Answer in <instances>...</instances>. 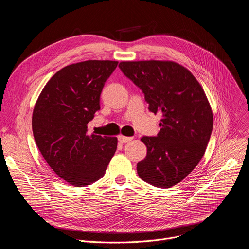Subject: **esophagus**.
<instances>
[{
    "label": "esophagus",
    "instance_id": "1",
    "mask_svg": "<svg viewBox=\"0 0 249 249\" xmlns=\"http://www.w3.org/2000/svg\"><path fill=\"white\" fill-rule=\"evenodd\" d=\"M133 138L132 137H126V136H119L118 137V140H119L121 143H127L129 141H131Z\"/></svg>",
    "mask_w": 249,
    "mask_h": 249
}]
</instances>
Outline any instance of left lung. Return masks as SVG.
Listing matches in <instances>:
<instances>
[{
	"mask_svg": "<svg viewBox=\"0 0 249 249\" xmlns=\"http://www.w3.org/2000/svg\"><path fill=\"white\" fill-rule=\"evenodd\" d=\"M122 72L144 94L150 112L161 113L160 131L143 136L146 158L137 163L142 180L167 189L198 165L213 129L205 91L189 70L174 61H122Z\"/></svg>",
	"mask_w": 249,
	"mask_h": 249,
	"instance_id": "8db88e82",
	"label": "left lung"
}]
</instances>
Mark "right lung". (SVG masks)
Masks as SVG:
<instances>
[{"label": "right lung", "instance_id": "right-lung-1", "mask_svg": "<svg viewBox=\"0 0 249 249\" xmlns=\"http://www.w3.org/2000/svg\"><path fill=\"white\" fill-rule=\"evenodd\" d=\"M118 61L87 60L58 71L43 88L32 116L38 149L59 178L81 188L99 180L117 149V138L88 135L100 96Z\"/></svg>", "mask_w": 249, "mask_h": 249}]
</instances>
